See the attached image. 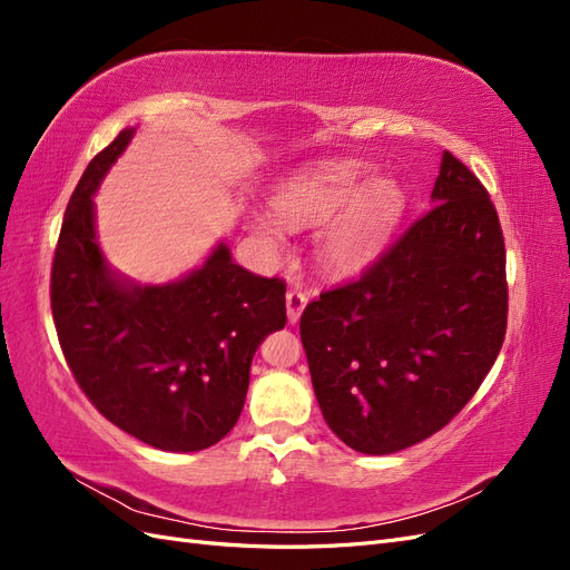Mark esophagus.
<instances>
[{
	"label": "esophagus",
	"mask_w": 570,
	"mask_h": 570,
	"mask_svg": "<svg viewBox=\"0 0 570 570\" xmlns=\"http://www.w3.org/2000/svg\"><path fill=\"white\" fill-rule=\"evenodd\" d=\"M285 302H287V318H289V323H297L302 312H304V306H306V295H304L302 289H287Z\"/></svg>",
	"instance_id": "obj_1"
}]
</instances>
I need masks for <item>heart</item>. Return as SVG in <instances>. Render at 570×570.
Instances as JSON below:
<instances>
[{
	"mask_svg": "<svg viewBox=\"0 0 570 570\" xmlns=\"http://www.w3.org/2000/svg\"><path fill=\"white\" fill-rule=\"evenodd\" d=\"M371 168L354 159L325 161L289 176L275 187L273 214L292 228L327 220L318 235V256L327 271L354 273L381 254L406 209L402 185L392 178H371ZM256 230L271 245L278 228L268 218Z\"/></svg>",
	"mask_w": 570,
	"mask_h": 570,
	"instance_id": "b5f03b06",
	"label": "heart"
}]
</instances>
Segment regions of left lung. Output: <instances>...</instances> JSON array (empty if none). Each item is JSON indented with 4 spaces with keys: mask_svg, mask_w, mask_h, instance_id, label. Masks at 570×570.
<instances>
[{
    "mask_svg": "<svg viewBox=\"0 0 570 570\" xmlns=\"http://www.w3.org/2000/svg\"><path fill=\"white\" fill-rule=\"evenodd\" d=\"M507 314L497 209L473 170L444 151L433 206L299 318L325 423L364 454L435 435L485 381Z\"/></svg>",
    "mask_w": 570,
    "mask_h": 570,
    "instance_id": "1",
    "label": "left lung"
}]
</instances>
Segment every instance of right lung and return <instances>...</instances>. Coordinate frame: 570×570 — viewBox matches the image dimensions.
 Returning <instances> with one entry per match:
<instances>
[{"label": "right lung", "instance_id": "add662e5", "mask_svg": "<svg viewBox=\"0 0 570 570\" xmlns=\"http://www.w3.org/2000/svg\"><path fill=\"white\" fill-rule=\"evenodd\" d=\"M130 137L120 130L68 199L51 316L66 364L101 416L157 450L199 452L237 423L252 356L287 321L285 281L233 264L220 245L180 283H118L95 237L92 193Z\"/></svg>", "mask_w": 570, "mask_h": 570}]
</instances>
